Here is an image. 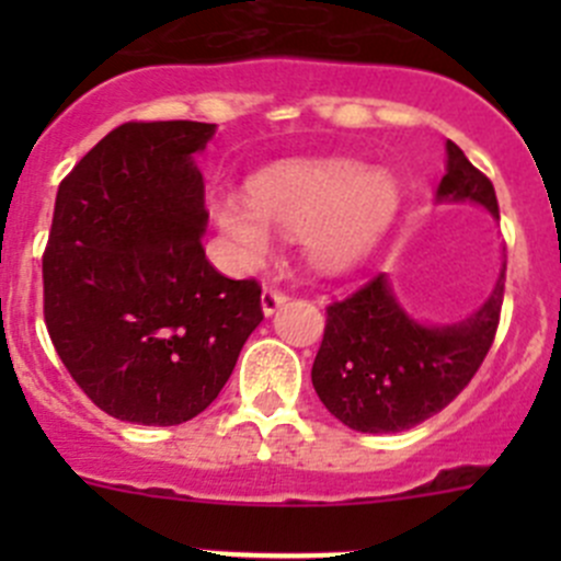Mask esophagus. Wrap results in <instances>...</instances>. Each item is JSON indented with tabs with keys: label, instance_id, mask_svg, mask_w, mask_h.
I'll return each mask as SVG.
<instances>
[{
	"label": "esophagus",
	"instance_id": "obj_1",
	"mask_svg": "<svg viewBox=\"0 0 561 561\" xmlns=\"http://www.w3.org/2000/svg\"><path fill=\"white\" fill-rule=\"evenodd\" d=\"M285 304H287L285 293L271 290V287H265L263 296H260V307H263V314H265V317H271L274 312H279V309L285 307Z\"/></svg>",
	"mask_w": 561,
	"mask_h": 561
}]
</instances>
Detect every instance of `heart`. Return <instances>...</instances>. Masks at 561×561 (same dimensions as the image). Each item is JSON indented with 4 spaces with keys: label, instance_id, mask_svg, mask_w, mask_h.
Instances as JSON below:
<instances>
[{
    "label": "heart",
    "instance_id": "b5f03b06",
    "mask_svg": "<svg viewBox=\"0 0 561 561\" xmlns=\"http://www.w3.org/2000/svg\"><path fill=\"white\" fill-rule=\"evenodd\" d=\"M399 203V181L390 171L325 157L268 168L249 181V197H214L211 219L244 268L268 257L276 228L301 233L304 254L317 271L342 274L375 249Z\"/></svg>",
    "mask_w": 561,
    "mask_h": 561
}]
</instances>
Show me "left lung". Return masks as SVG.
<instances>
[{"mask_svg": "<svg viewBox=\"0 0 561 561\" xmlns=\"http://www.w3.org/2000/svg\"><path fill=\"white\" fill-rule=\"evenodd\" d=\"M434 203H474L500 219L494 184L445 144ZM505 293V263L483 304L456 322H423L404 309L388 274L328 307L312 386L336 421L364 434H396L437 415L483 364Z\"/></svg>", "mask_w": 561, "mask_h": 561, "instance_id": "1", "label": "left lung"}]
</instances>
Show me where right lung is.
Returning <instances> with one entry per match:
<instances>
[{
  "label": "right lung",
  "instance_id": "obj_1",
  "mask_svg": "<svg viewBox=\"0 0 561 561\" xmlns=\"http://www.w3.org/2000/svg\"><path fill=\"white\" fill-rule=\"evenodd\" d=\"M217 124L129 122L59 184L45 325L83 393L118 421L179 426L219 396L263 320L254 279L206 257L203 154Z\"/></svg>",
  "mask_w": 561,
  "mask_h": 561
}]
</instances>
